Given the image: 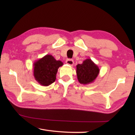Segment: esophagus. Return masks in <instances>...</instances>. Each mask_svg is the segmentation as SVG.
<instances>
[{"label": "esophagus", "instance_id": "1", "mask_svg": "<svg viewBox=\"0 0 135 135\" xmlns=\"http://www.w3.org/2000/svg\"><path fill=\"white\" fill-rule=\"evenodd\" d=\"M66 64H67L68 65H69L70 66H73V64H74V61L71 59H67V60H66Z\"/></svg>", "mask_w": 135, "mask_h": 135}]
</instances>
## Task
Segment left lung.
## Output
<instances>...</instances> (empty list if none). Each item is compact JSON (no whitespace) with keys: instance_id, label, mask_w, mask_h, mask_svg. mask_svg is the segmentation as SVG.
I'll return each mask as SVG.
<instances>
[{"instance_id":"left-lung-1","label":"left lung","mask_w":135,"mask_h":135,"mask_svg":"<svg viewBox=\"0 0 135 135\" xmlns=\"http://www.w3.org/2000/svg\"><path fill=\"white\" fill-rule=\"evenodd\" d=\"M76 67L77 79L80 83L83 84L93 83L100 71L98 66L89 58L83 61L81 64L77 65Z\"/></svg>"}]
</instances>
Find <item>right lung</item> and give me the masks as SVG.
I'll return each instance as SVG.
<instances>
[{"label": "right lung", "instance_id": "obj_1", "mask_svg": "<svg viewBox=\"0 0 135 135\" xmlns=\"http://www.w3.org/2000/svg\"><path fill=\"white\" fill-rule=\"evenodd\" d=\"M62 65V61L56 60L51 55H46L33 64L35 79L40 85L49 86L55 81L58 68Z\"/></svg>", "mask_w": 135, "mask_h": 135}]
</instances>
